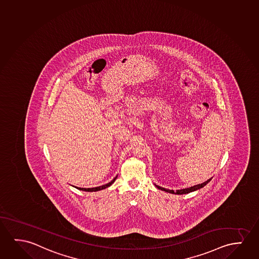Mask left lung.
<instances>
[{
    "label": "left lung",
    "mask_w": 259,
    "mask_h": 259,
    "mask_svg": "<svg viewBox=\"0 0 259 259\" xmlns=\"http://www.w3.org/2000/svg\"><path fill=\"white\" fill-rule=\"evenodd\" d=\"M210 181H211V178L208 179V180L206 181V182H204L203 184H198V185H195V186H192V187L186 188V189H183V190H177V191H172V190H168V189H165V188L160 187V186H158V185H156L158 189L159 190H161V191H166V192H169V193H172V194H186V193H189V192H191V191H197V190H199L200 188L204 187L206 184H208Z\"/></svg>",
    "instance_id": "8db88e82"
}]
</instances>
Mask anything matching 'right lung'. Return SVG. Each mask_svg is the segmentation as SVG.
I'll return each mask as SVG.
<instances>
[{
	"instance_id": "obj_1",
	"label": "right lung",
	"mask_w": 259,
	"mask_h": 259,
	"mask_svg": "<svg viewBox=\"0 0 259 259\" xmlns=\"http://www.w3.org/2000/svg\"><path fill=\"white\" fill-rule=\"evenodd\" d=\"M116 177H115V178H114V179H113V180L111 181V182H109V184H104V185H101V186H99V187L88 188V189H87V188H78V187H76V188H77V189H78V190H81V191H101V190H103V189H106V188L109 187V186H110V185H111V184H112L113 183H114V182H115V181H116Z\"/></svg>"
}]
</instances>
